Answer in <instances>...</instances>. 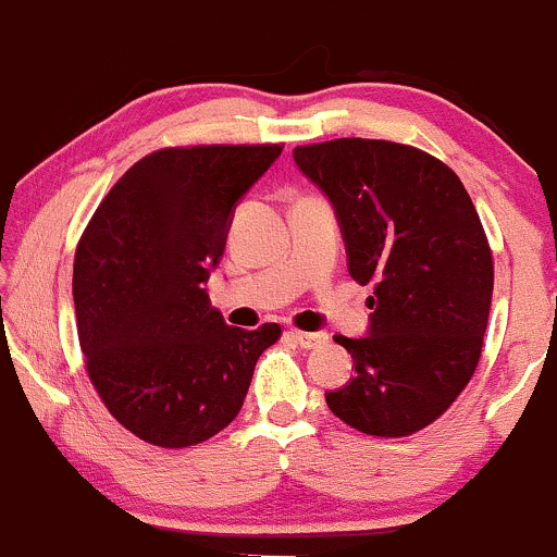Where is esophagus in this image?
I'll return each mask as SVG.
<instances>
[{"mask_svg":"<svg viewBox=\"0 0 557 557\" xmlns=\"http://www.w3.org/2000/svg\"><path fill=\"white\" fill-rule=\"evenodd\" d=\"M290 337L300 345V348H309V350L311 348H322V345L330 341L327 332H304V330H293Z\"/></svg>","mask_w":557,"mask_h":557,"instance_id":"1","label":"esophagus"}]
</instances>
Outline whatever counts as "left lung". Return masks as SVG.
Instances as JSON below:
<instances>
[{
    "label": "left lung",
    "instance_id": "8db88e82",
    "mask_svg": "<svg viewBox=\"0 0 557 557\" xmlns=\"http://www.w3.org/2000/svg\"><path fill=\"white\" fill-rule=\"evenodd\" d=\"M293 159L335 207L350 277L374 287L369 335H335L356 376L327 393L330 411L363 434L408 437L476 372L495 285L487 233L461 177L417 146L335 138Z\"/></svg>",
    "mask_w": 557,
    "mask_h": 557
}]
</instances>
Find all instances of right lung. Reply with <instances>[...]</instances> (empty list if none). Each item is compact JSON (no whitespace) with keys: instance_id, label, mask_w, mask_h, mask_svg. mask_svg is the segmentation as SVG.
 I'll return each mask as SVG.
<instances>
[{"instance_id":"add662e5","label":"right lung","mask_w":557,"mask_h":557,"mask_svg":"<svg viewBox=\"0 0 557 557\" xmlns=\"http://www.w3.org/2000/svg\"><path fill=\"white\" fill-rule=\"evenodd\" d=\"M283 144L168 146L138 159L83 230L73 298L86 372L107 411L159 447L214 437L238 417L280 324L230 327L203 283L235 201Z\"/></svg>"}]
</instances>
